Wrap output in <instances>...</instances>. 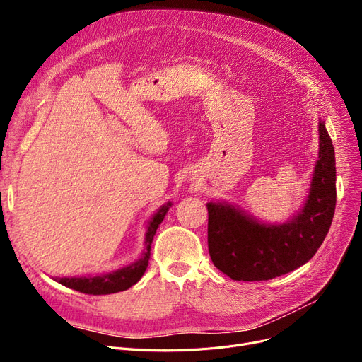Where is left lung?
Here are the masks:
<instances>
[{"label":"left lung","instance_id":"1","mask_svg":"<svg viewBox=\"0 0 362 362\" xmlns=\"http://www.w3.org/2000/svg\"><path fill=\"white\" fill-rule=\"evenodd\" d=\"M320 152L310 195L289 223L267 226L220 202H208V251L216 267L233 280H270L310 261L329 233L336 208L334 149L318 122Z\"/></svg>","mask_w":362,"mask_h":362}]
</instances>
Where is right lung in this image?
<instances>
[{
    "label": "right lung",
    "instance_id": "add662e5",
    "mask_svg": "<svg viewBox=\"0 0 362 362\" xmlns=\"http://www.w3.org/2000/svg\"><path fill=\"white\" fill-rule=\"evenodd\" d=\"M171 204L168 202L167 205H163L157 214L152 217L149 221L146 236H145V245H146V251L142 255L141 259L136 262H133L124 269H120L117 272H112L104 276H95V277H57L55 280L62 283L63 286L70 288L73 291H78L82 293L88 295H110V293H116L129 289L133 284L138 283L141 277L144 276L146 267H148V259L151 255V243L152 239H154V235L158 229V226L164 220V216L168 211V206Z\"/></svg>",
    "mask_w": 362,
    "mask_h": 362
}]
</instances>
